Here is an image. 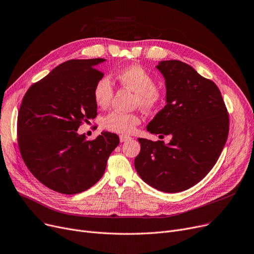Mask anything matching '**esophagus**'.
Listing matches in <instances>:
<instances>
[{
    "mask_svg": "<svg viewBox=\"0 0 254 254\" xmlns=\"http://www.w3.org/2000/svg\"><path fill=\"white\" fill-rule=\"evenodd\" d=\"M119 140H120V142H122V143H124V142H127V141H129V140H130V137L124 136V135H120V136H119Z\"/></svg>",
    "mask_w": 254,
    "mask_h": 254,
    "instance_id": "esophagus-1",
    "label": "esophagus"
}]
</instances>
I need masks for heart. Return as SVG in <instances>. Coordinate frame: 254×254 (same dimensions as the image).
<instances>
[{"mask_svg":"<svg viewBox=\"0 0 254 254\" xmlns=\"http://www.w3.org/2000/svg\"><path fill=\"white\" fill-rule=\"evenodd\" d=\"M115 78L120 85L135 91L134 102L145 111H152L162 104L164 93L155 86V78L142 65L129 64L118 70ZM113 85L109 77L103 76L93 86L92 96L99 107H107L113 97ZM141 119L135 113L112 111L103 119V127L117 134L130 135L135 131Z\"/></svg>","mask_w":254,"mask_h":254,"instance_id":"heart-1","label":"heart"}]
</instances>
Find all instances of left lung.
<instances>
[{
  "label": "left lung",
  "instance_id": "1",
  "mask_svg": "<svg viewBox=\"0 0 254 254\" xmlns=\"http://www.w3.org/2000/svg\"><path fill=\"white\" fill-rule=\"evenodd\" d=\"M156 68L166 79L167 105L147 126L164 141L138 139L135 168L141 179L165 192H179L201 181L214 167L229 136L230 117L217 85L180 61Z\"/></svg>",
  "mask_w": 254,
  "mask_h": 254
}]
</instances>
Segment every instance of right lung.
<instances>
[{
	"instance_id": "obj_1",
	"label": "right lung",
	"mask_w": 254,
	"mask_h": 254,
	"mask_svg": "<svg viewBox=\"0 0 254 254\" xmlns=\"http://www.w3.org/2000/svg\"><path fill=\"white\" fill-rule=\"evenodd\" d=\"M104 59L71 60L53 69L25 92L17 116V142L32 174L48 189L82 192L103 176L119 144L116 134L102 131L86 140L77 129L97 116L92 90L104 76Z\"/></svg>"
}]
</instances>
